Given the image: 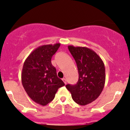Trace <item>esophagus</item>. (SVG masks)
<instances>
[{"instance_id": "esophagus-1", "label": "esophagus", "mask_w": 130, "mask_h": 130, "mask_svg": "<svg viewBox=\"0 0 130 130\" xmlns=\"http://www.w3.org/2000/svg\"><path fill=\"white\" fill-rule=\"evenodd\" d=\"M62 80L63 81V83H65V84H67V79L65 78H62Z\"/></svg>"}]
</instances>
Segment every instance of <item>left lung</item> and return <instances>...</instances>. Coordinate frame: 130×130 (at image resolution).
<instances>
[{
	"label": "left lung",
	"mask_w": 130,
	"mask_h": 130,
	"mask_svg": "<svg viewBox=\"0 0 130 130\" xmlns=\"http://www.w3.org/2000/svg\"><path fill=\"white\" fill-rule=\"evenodd\" d=\"M68 47L77 64L79 79L76 84H67L66 88L76 103L86 105L95 101L103 89L106 80L104 63L91 49L73 45Z\"/></svg>",
	"instance_id": "left-lung-1"
}]
</instances>
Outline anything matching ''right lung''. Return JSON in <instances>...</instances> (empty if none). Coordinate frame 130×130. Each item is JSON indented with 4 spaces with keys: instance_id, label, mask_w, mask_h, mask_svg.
Instances as JSON below:
<instances>
[{
    "instance_id": "right-lung-1",
    "label": "right lung",
    "mask_w": 130,
    "mask_h": 130,
    "mask_svg": "<svg viewBox=\"0 0 130 130\" xmlns=\"http://www.w3.org/2000/svg\"><path fill=\"white\" fill-rule=\"evenodd\" d=\"M60 46V43L40 46L30 54L24 63L22 86L29 97L40 105L50 103L58 89L65 85L51 63L52 57Z\"/></svg>"
}]
</instances>
